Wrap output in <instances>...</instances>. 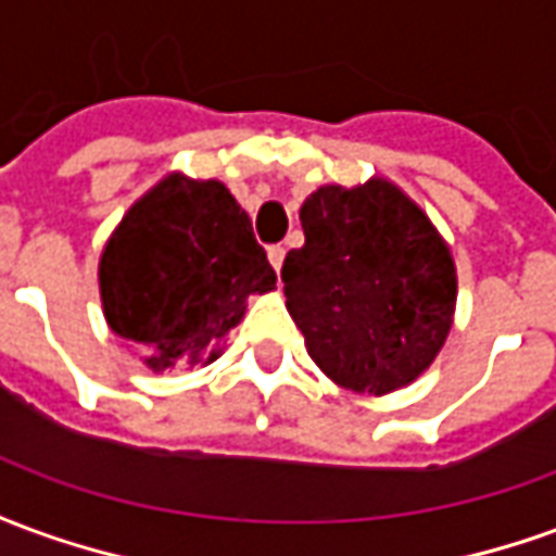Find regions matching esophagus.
<instances>
[{"label":"esophagus","instance_id":"1","mask_svg":"<svg viewBox=\"0 0 556 556\" xmlns=\"http://www.w3.org/2000/svg\"><path fill=\"white\" fill-rule=\"evenodd\" d=\"M267 258H270V265H274V270H282V262H286V247H270L267 250Z\"/></svg>","mask_w":556,"mask_h":556}]
</instances>
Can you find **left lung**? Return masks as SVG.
Here are the masks:
<instances>
[{
    "instance_id": "8db88e82",
    "label": "left lung",
    "mask_w": 556,
    "mask_h": 556,
    "mask_svg": "<svg viewBox=\"0 0 556 556\" xmlns=\"http://www.w3.org/2000/svg\"><path fill=\"white\" fill-rule=\"evenodd\" d=\"M301 226L282 282L309 357L354 393L410 384L453 327L455 265L438 229L384 178L318 187Z\"/></svg>"
}]
</instances>
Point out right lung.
Here are the masks:
<instances>
[{
  "label": "right lung",
  "instance_id": "right-lung-1",
  "mask_svg": "<svg viewBox=\"0 0 556 556\" xmlns=\"http://www.w3.org/2000/svg\"><path fill=\"white\" fill-rule=\"evenodd\" d=\"M106 325L163 372L214 363L247 313L277 286L253 223L219 181L169 175L118 223L98 267Z\"/></svg>",
  "mask_w": 556,
  "mask_h": 556
}]
</instances>
